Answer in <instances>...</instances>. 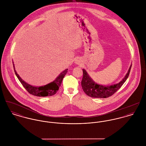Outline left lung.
Segmentation results:
<instances>
[{"label": "left lung", "mask_w": 146, "mask_h": 146, "mask_svg": "<svg viewBox=\"0 0 146 146\" xmlns=\"http://www.w3.org/2000/svg\"><path fill=\"white\" fill-rule=\"evenodd\" d=\"M131 65L124 78L119 83L111 86H104L96 83L89 76L86 71L83 69V77L82 80V86L84 92L88 96L93 98H107L115 94L125 83L127 79Z\"/></svg>", "instance_id": "obj_1"}]
</instances>
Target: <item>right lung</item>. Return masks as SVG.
I'll return each mask as SVG.
<instances>
[{
  "label": "right lung",
  "instance_id": "right-lung-1",
  "mask_svg": "<svg viewBox=\"0 0 146 146\" xmlns=\"http://www.w3.org/2000/svg\"><path fill=\"white\" fill-rule=\"evenodd\" d=\"M13 64L15 74L17 76L19 80H20V82H21L22 85L23 86V87L30 94L37 97H46V96H52L53 95H54L57 93V90H58L59 88L60 87L62 83L63 79L66 73L67 72V70H68V69H66L64 71H63L61 73L60 75L56 78V79L54 81H53L52 83L48 84L42 86L36 87V86H31L26 83L25 82H24L16 72L15 69L14 64Z\"/></svg>",
  "mask_w": 146,
  "mask_h": 146
}]
</instances>
